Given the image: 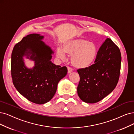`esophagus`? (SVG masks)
<instances>
[{"label":"esophagus","instance_id":"esophagus-1","mask_svg":"<svg viewBox=\"0 0 134 134\" xmlns=\"http://www.w3.org/2000/svg\"><path fill=\"white\" fill-rule=\"evenodd\" d=\"M67 69H68V73H71V72H72L73 70H72V69L71 67H68Z\"/></svg>","mask_w":134,"mask_h":134}]
</instances>
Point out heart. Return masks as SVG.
Segmentation results:
<instances>
[{
    "label": "heart",
    "instance_id": "1",
    "mask_svg": "<svg viewBox=\"0 0 134 134\" xmlns=\"http://www.w3.org/2000/svg\"><path fill=\"white\" fill-rule=\"evenodd\" d=\"M57 56L62 59L66 58V54L71 56L72 65L83 69L91 66L97 56L98 49L96 44L81 37L69 39L63 43L62 48L58 47Z\"/></svg>",
    "mask_w": 134,
    "mask_h": 134
}]
</instances>
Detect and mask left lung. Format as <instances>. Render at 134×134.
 <instances>
[{"mask_svg":"<svg viewBox=\"0 0 134 134\" xmlns=\"http://www.w3.org/2000/svg\"><path fill=\"white\" fill-rule=\"evenodd\" d=\"M121 61L119 48L107 38L99 49L94 64L77 70L80 77L77 93L81 99L95 103L111 93L119 78Z\"/></svg>","mask_w":134,"mask_h":134,"instance_id":"obj_1","label":"left lung"}]
</instances>
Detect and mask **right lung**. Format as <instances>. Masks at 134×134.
Here are the masks:
<instances>
[{
	"label": "right lung",
	"instance_id": "right-lung-1",
	"mask_svg": "<svg viewBox=\"0 0 134 134\" xmlns=\"http://www.w3.org/2000/svg\"><path fill=\"white\" fill-rule=\"evenodd\" d=\"M43 38L40 34L28 35L15 45L12 53L11 72L15 87L27 100L38 104L51 99L58 82L67 73L66 67L52 62L54 51L42 41ZM24 57L34 61L32 68L26 66Z\"/></svg>",
	"mask_w": 134,
	"mask_h": 134
}]
</instances>
